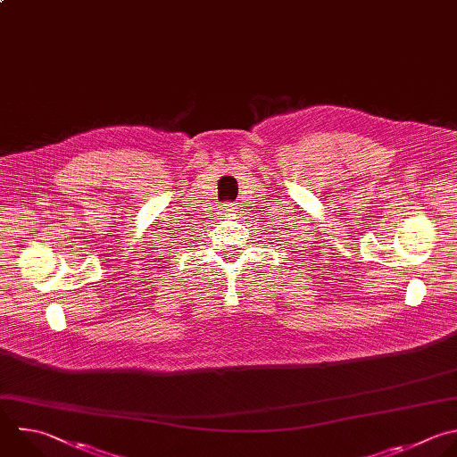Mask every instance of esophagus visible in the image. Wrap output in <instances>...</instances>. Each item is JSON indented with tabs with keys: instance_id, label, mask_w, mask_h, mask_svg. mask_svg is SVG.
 I'll return each instance as SVG.
<instances>
[{
	"instance_id": "1",
	"label": "esophagus",
	"mask_w": 457,
	"mask_h": 457,
	"mask_svg": "<svg viewBox=\"0 0 457 457\" xmlns=\"http://www.w3.org/2000/svg\"><path fill=\"white\" fill-rule=\"evenodd\" d=\"M235 210H237V206H235V204H231V203H228V204H224V206H222L224 215H231V213H235Z\"/></svg>"
}]
</instances>
